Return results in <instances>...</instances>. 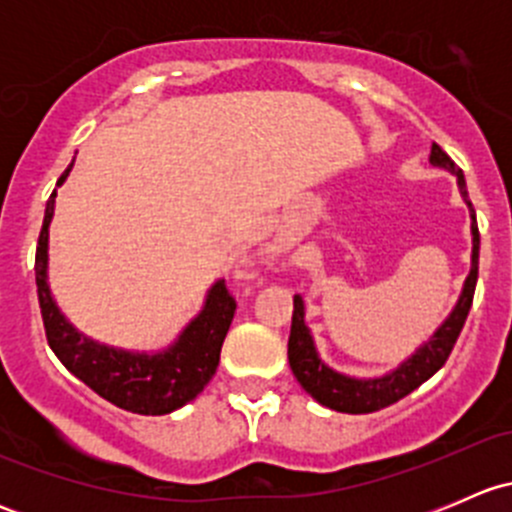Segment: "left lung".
Instances as JSON below:
<instances>
[{
    "label": "left lung",
    "mask_w": 512,
    "mask_h": 512,
    "mask_svg": "<svg viewBox=\"0 0 512 512\" xmlns=\"http://www.w3.org/2000/svg\"><path fill=\"white\" fill-rule=\"evenodd\" d=\"M431 165L443 170H451L458 178V190H461L463 200H466L468 210H471V232H473V255H471V275L466 277L458 304L453 312L448 314L446 322L433 332L423 347H418L414 354L406 361H401L394 371L376 379H354V376L339 374V371L329 369L322 359H319L317 349H314V339L309 334V327L304 324V302L299 294H294V309H292V329H289V342H287V356L292 374L302 384V389L319 401L322 406L342 414H371V411L386 409V406L396 404L399 399L409 396L411 391L418 389L423 381L431 379L453 352L458 334H461L463 324H466L468 312L473 304V292H476L478 282V250H480V235L476 225V210L473 203L468 200L466 178L463 170L448 158L438 143L431 146Z\"/></svg>",
    "instance_id": "8db88e82"
}]
</instances>
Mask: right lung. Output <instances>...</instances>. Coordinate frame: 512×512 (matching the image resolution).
<instances>
[{
  "instance_id": "add662e5",
  "label": "right lung",
  "mask_w": 512,
  "mask_h": 512,
  "mask_svg": "<svg viewBox=\"0 0 512 512\" xmlns=\"http://www.w3.org/2000/svg\"><path fill=\"white\" fill-rule=\"evenodd\" d=\"M74 165V163H71ZM71 165L61 173L59 183L71 173ZM56 190L46 200L44 225L36 245V294H39L41 319H44L46 342L61 364L94 389L101 399L118 409L141 416H163L193 401L213 379L220 361V349L235 317V297L227 292L225 280L210 287L208 299L198 317L180 332L168 349L156 354L126 352L98 344L84 337L56 307L46 282L49 262V225L54 218Z\"/></svg>"
}]
</instances>
